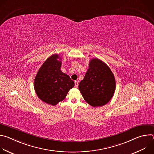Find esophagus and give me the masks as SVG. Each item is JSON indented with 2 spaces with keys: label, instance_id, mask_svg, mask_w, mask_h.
I'll return each mask as SVG.
<instances>
[{
  "label": "esophagus",
  "instance_id": "esophagus-1",
  "mask_svg": "<svg viewBox=\"0 0 154 154\" xmlns=\"http://www.w3.org/2000/svg\"><path fill=\"white\" fill-rule=\"evenodd\" d=\"M74 83H75V86L76 88H77L78 86H79V82L77 81V80H75V81H74Z\"/></svg>",
  "mask_w": 154,
  "mask_h": 154
}]
</instances>
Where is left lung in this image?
<instances>
[{
  "instance_id": "8db88e82",
  "label": "left lung",
  "mask_w": 154,
  "mask_h": 154,
  "mask_svg": "<svg viewBox=\"0 0 154 154\" xmlns=\"http://www.w3.org/2000/svg\"><path fill=\"white\" fill-rule=\"evenodd\" d=\"M79 89L85 100L92 106H101L113 97L116 89L115 76L107 64L93 58L84 79L79 83Z\"/></svg>"
}]
</instances>
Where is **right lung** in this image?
<instances>
[{
  "label": "right lung",
  "mask_w": 154,
  "mask_h": 154,
  "mask_svg": "<svg viewBox=\"0 0 154 154\" xmlns=\"http://www.w3.org/2000/svg\"><path fill=\"white\" fill-rule=\"evenodd\" d=\"M61 57L57 54L51 55L42 64L34 81L38 97L53 106L63 100L74 86L70 77L61 71Z\"/></svg>",
  "instance_id": "right-lung-1"
}]
</instances>
